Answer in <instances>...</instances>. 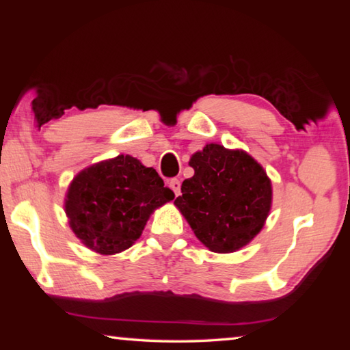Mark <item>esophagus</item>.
<instances>
[{
    "mask_svg": "<svg viewBox=\"0 0 350 350\" xmlns=\"http://www.w3.org/2000/svg\"><path fill=\"white\" fill-rule=\"evenodd\" d=\"M168 185H170L171 189H173L176 196H179V194H180V180L179 179H171Z\"/></svg>",
    "mask_w": 350,
    "mask_h": 350,
    "instance_id": "34e87169",
    "label": "esophagus"
}]
</instances>
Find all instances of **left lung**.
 <instances>
[{
  "instance_id": "left-lung-1",
  "label": "left lung",
  "mask_w": 350,
  "mask_h": 350,
  "mask_svg": "<svg viewBox=\"0 0 350 350\" xmlns=\"http://www.w3.org/2000/svg\"><path fill=\"white\" fill-rule=\"evenodd\" d=\"M194 176L174 200L196 238L215 253H233L264 227L271 206V182L242 150L205 145L189 159Z\"/></svg>"
}]
</instances>
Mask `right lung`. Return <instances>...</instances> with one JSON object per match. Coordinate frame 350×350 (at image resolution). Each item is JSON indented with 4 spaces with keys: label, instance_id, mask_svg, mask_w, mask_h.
<instances>
[{
    "label": "right lung",
    "instance_id": "obj_1",
    "mask_svg": "<svg viewBox=\"0 0 350 350\" xmlns=\"http://www.w3.org/2000/svg\"><path fill=\"white\" fill-rule=\"evenodd\" d=\"M154 168L120 154L74 177L64 210L77 238L100 254H116L140 238L151 213L174 199Z\"/></svg>",
    "mask_w": 350,
    "mask_h": 350
}]
</instances>
